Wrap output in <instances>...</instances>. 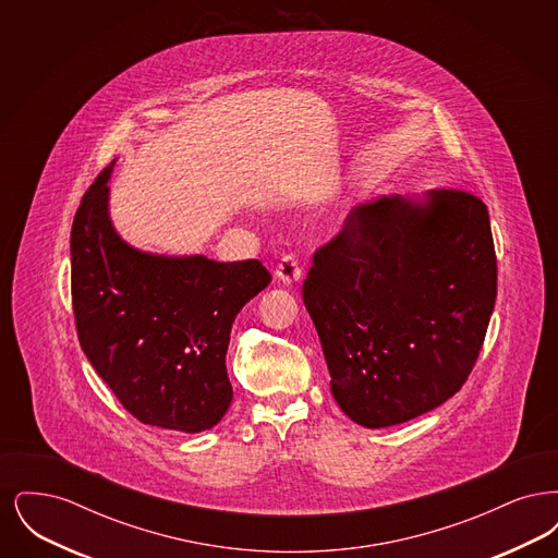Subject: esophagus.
<instances>
[{
	"label": "esophagus",
	"mask_w": 558,
	"mask_h": 558,
	"mask_svg": "<svg viewBox=\"0 0 558 558\" xmlns=\"http://www.w3.org/2000/svg\"><path fill=\"white\" fill-rule=\"evenodd\" d=\"M303 276V269L299 266V259L289 253L280 259V264L276 267V278L282 280L284 284H294L296 280H301Z\"/></svg>",
	"instance_id": "1"
}]
</instances>
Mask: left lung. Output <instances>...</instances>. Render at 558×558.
Here are the masks:
<instances>
[{
	"label": "left lung",
	"mask_w": 558,
	"mask_h": 558,
	"mask_svg": "<svg viewBox=\"0 0 558 558\" xmlns=\"http://www.w3.org/2000/svg\"><path fill=\"white\" fill-rule=\"evenodd\" d=\"M496 289L489 213L475 194L437 187L421 205L393 196L351 209L303 282L341 410L383 428L456 396Z\"/></svg>",
	"instance_id": "8db88e82"
}]
</instances>
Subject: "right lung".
Instances as JSON below:
<instances>
[{
  "mask_svg": "<svg viewBox=\"0 0 558 558\" xmlns=\"http://www.w3.org/2000/svg\"><path fill=\"white\" fill-rule=\"evenodd\" d=\"M81 198L71 230V296L81 349L144 425L201 433L232 403L226 371L240 310L264 291L262 262L135 251L108 219V175Z\"/></svg>",
  "mask_w": 558,
  "mask_h": 558,
  "instance_id": "obj_1",
  "label": "right lung"
}]
</instances>
